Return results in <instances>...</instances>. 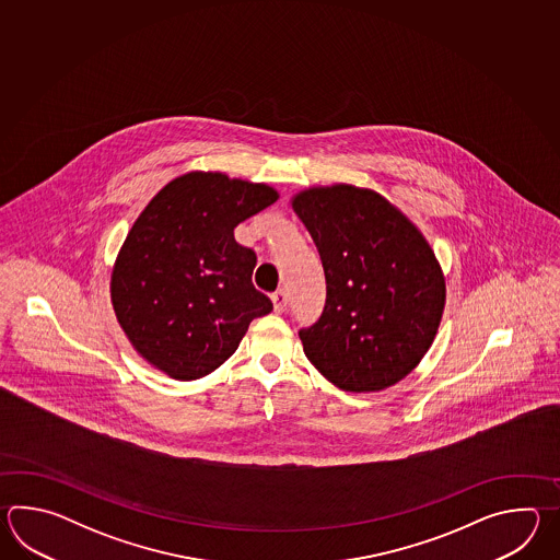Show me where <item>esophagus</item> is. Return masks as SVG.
Masks as SVG:
<instances>
[{"instance_id": "esophagus-1", "label": "esophagus", "mask_w": 560, "mask_h": 560, "mask_svg": "<svg viewBox=\"0 0 560 560\" xmlns=\"http://www.w3.org/2000/svg\"><path fill=\"white\" fill-rule=\"evenodd\" d=\"M272 304H275V312L278 314H282L285 310V304H288V296H285L284 290H278L272 294Z\"/></svg>"}]
</instances>
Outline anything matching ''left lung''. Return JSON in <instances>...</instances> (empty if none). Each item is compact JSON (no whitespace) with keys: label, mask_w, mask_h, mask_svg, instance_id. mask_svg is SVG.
<instances>
[{"label":"left lung","mask_w":560,"mask_h":560,"mask_svg":"<svg viewBox=\"0 0 560 560\" xmlns=\"http://www.w3.org/2000/svg\"><path fill=\"white\" fill-rule=\"evenodd\" d=\"M292 208L326 278L320 318L298 332L304 354L348 393L402 381L432 345L446 300L429 242L381 194L348 184L300 191Z\"/></svg>","instance_id":"left-lung-1"}]
</instances>
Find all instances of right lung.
<instances>
[{"mask_svg":"<svg viewBox=\"0 0 560 560\" xmlns=\"http://www.w3.org/2000/svg\"><path fill=\"white\" fill-rule=\"evenodd\" d=\"M276 200L266 184L190 172L145 206L114 266L112 304L155 369L176 381L202 378L272 310L252 284L256 254L234 240V228Z\"/></svg>","mask_w":560,"mask_h":560,"instance_id":"1","label":"right lung"}]
</instances>
